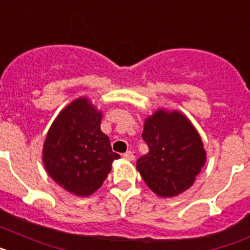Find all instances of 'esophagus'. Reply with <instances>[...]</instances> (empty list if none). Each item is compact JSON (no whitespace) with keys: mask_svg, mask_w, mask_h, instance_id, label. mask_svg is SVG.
I'll return each mask as SVG.
<instances>
[{"mask_svg":"<svg viewBox=\"0 0 250 250\" xmlns=\"http://www.w3.org/2000/svg\"><path fill=\"white\" fill-rule=\"evenodd\" d=\"M123 157H125V160H129V161L135 160V155H133L132 151H127V152H125V154H123Z\"/></svg>","mask_w":250,"mask_h":250,"instance_id":"1","label":"esophagus"}]
</instances>
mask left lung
I'll return each instance as SVG.
<instances>
[{"instance_id": "left-lung-1", "label": "left lung", "mask_w": 250, "mask_h": 250, "mask_svg": "<svg viewBox=\"0 0 250 250\" xmlns=\"http://www.w3.org/2000/svg\"><path fill=\"white\" fill-rule=\"evenodd\" d=\"M148 152L136 163L145 183L160 197H175L193 186L206 163V150L194 125L178 110L159 109L145 121Z\"/></svg>"}]
</instances>
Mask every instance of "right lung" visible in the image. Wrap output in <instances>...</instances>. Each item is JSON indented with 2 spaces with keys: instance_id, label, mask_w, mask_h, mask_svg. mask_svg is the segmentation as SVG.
Masks as SVG:
<instances>
[{
  "instance_id": "add662e5",
  "label": "right lung",
  "mask_w": 250,
  "mask_h": 250,
  "mask_svg": "<svg viewBox=\"0 0 250 250\" xmlns=\"http://www.w3.org/2000/svg\"><path fill=\"white\" fill-rule=\"evenodd\" d=\"M102 112L87 98L70 103L50 125L43 145L49 177L67 192L87 197L103 186L119 155L100 129Z\"/></svg>"
}]
</instances>
